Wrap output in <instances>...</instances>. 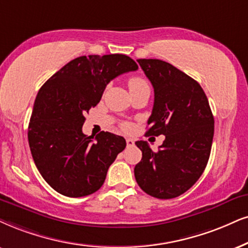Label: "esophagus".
Returning <instances> with one entry per match:
<instances>
[{"mask_svg": "<svg viewBox=\"0 0 248 248\" xmlns=\"http://www.w3.org/2000/svg\"><path fill=\"white\" fill-rule=\"evenodd\" d=\"M126 143H127V146H128V147L135 145V140H134L133 139H127V140H126Z\"/></svg>", "mask_w": 248, "mask_h": 248, "instance_id": "obj_1", "label": "esophagus"}]
</instances>
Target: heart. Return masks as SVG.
<instances>
[{
  "mask_svg": "<svg viewBox=\"0 0 248 248\" xmlns=\"http://www.w3.org/2000/svg\"><path fill=\"white\" fill-rule=\"evenodd\" d=\"M128 87H129L130 92L133 90L139 89V88L142 87H149V83L145 79H143L142 77H133L130 78L129 81H128Z\"/></svg>",
  "mask_w": 248,
  "mask_h": 248,
  "instance_id": "heart-1",
  "label": "heart"
}]
</instances>
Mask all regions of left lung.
Listing matches in <instances>:
<instances>
[{
    "label": "left lung",
    "mask_w": 248,
    "mask_h": 248,
    "mask_svg": "<svg viewBox=\"0 0 248 248\" xmlns=\"http://www.w3.org/2000/svg\"><path fill=\"white\" fill-rule=\"evenodd\" d=\"M155 89L146 135L166 139L156 152L137 140L142 160L135 166L137 184L158 199L181 196L199 180L207 165L214 117L200 84L160 59H137Z\"/></svg>",
    "instance_id": "1"
}]
</instances>
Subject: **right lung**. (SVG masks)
I'll return each mask as SVG.
<instances>
[{
    "label": "right lung",
    "mask_w": 248,
    "mask_h": 248,
    "mask_svg": "<svg viewBox=\"0 0 248 248\" xmlns=\"http://www.w3.org/2000/svg\"><path fill=\"white\" fill-rule=\"evenodd\" d=\"M139 66L126 55L81 56L41 87L28 124V143L40 174L71 198L89 196L104 183L126 140L108 131L82 133L84 115L101 101L111 80Z\"/></svg>",
    "instance_id": "add662e5"
}]
</instances>
